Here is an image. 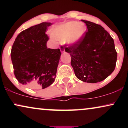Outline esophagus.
Masks as SVG:
<instances>
[{"label": "esophagus", "instance_id": "esophagus-1", "mask_svg": "<svg viewBox=\"0 0 128 128\" xmlns=\"http://www.w3.org/2000/svg\"><path fill=\"white\" fill-rule=\"evenodd\" d=\"M60 50H61V52L62 53L65 52V48H64V47L61 46V47H60Z\"/></svg>", "mask_w": 128, "mask_h": 128}]
</instances>
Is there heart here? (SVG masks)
I'll return each mask as SVG.
<instances>
[{
	"label": "heart",
	"instance_id": "obj_1",
	"mask_svg": "<svg viewBox=\"0 0 128 128\" xmlns=\"http://www.w3.org/2000/svg\"><path fill=\"white\" fill-rule=\"evenodd\" d=\"M86 30V26L84 23L73 21L55 26L51 34L57 40H66L68 45H76L83 39Z\"/></svg>",
	"mask_w": 128,
	"mask_h": 128
}]
</instances>
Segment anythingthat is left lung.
Segmentation results:
<instances>
[{"label":"left lung","mask_w":128,"mask_h":128,"mask_svg":"<svg viewBox=\"0 0 128 128\" xmlns=\"http://www.w3.org/2000/svg\"><path fill=\"white\" fill-rule=\"evenodd\" d=\"M87 27L79 44L65 48L78 79L88 83L102 81L113 72L117 54L114 40L102 26L81 20Z\"/></svg>","instance_id":"obj_1"}]
</instances>
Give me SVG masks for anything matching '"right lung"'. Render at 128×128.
<instances>
[{
    "label": "right lung",
    "mask_w": 128,
    "mask_h": 128,
    "mask_svg": "<svg viewBox=\"0 0 128 128\" xmlns=\"http://www.w3.org/2000/svg\"><path fill=\"white\" fill-rule=\"evenodd\" d=\"M52 23L42 22L31 26L17 36L11 49V57L14 74L22 84L31 88L42 89L55 79L61 56L60 49L46 46V34Z\"/></svg>",
    "instance_id": "add662e5"
}]
</instances>
